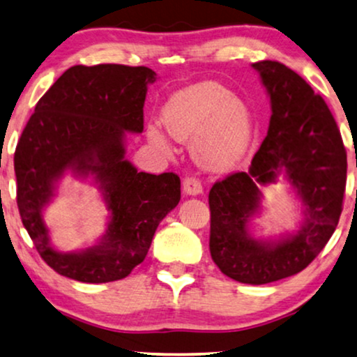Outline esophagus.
Segmentation results:
<instances>
[{"label": "esophagus", "instance_id": "obj_1", "mask_svg": "<svg viewBox=\"0 0 357 357\" xmlns=\"http://www.w3.org/2000/svg\"><path fill=\"white\" fill-rule=\"evenodd\" d=\"M182 187L187 195H199L203 192V185L197 177H185Z\"/></svg>", "mask_w": 357, "mask_h": 357}]
</instances>
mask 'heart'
I'll return each instance as SVG.
<instances>
[{
	"label": "heart",
	"mask_w": 357,
	"mask_h": 357,
	"mask_svg": "<svg viewBox=\"0 0 357 357\" xmlns=\"http://www.w3.org/2000/svg\"><path fill=\"white\" fill-rule=\"evenodd\" d=\"M167 133L178 141H190L195 158L209 169L232 165L245 153L250 141V115L242 102L216 82H199L170 97L162 110ZM151 143L170 148L167 136L149 126Z\"/></svg>",
	"instance_id": "heart-1"
}]
</instances>
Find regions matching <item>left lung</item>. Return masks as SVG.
Masks as SVG:
<instances>
[{"instance_id":"left-lung-1","label":"left lung","mask_w":357,"mask_h":357,"mask_svg":"<svg viewBox=\"0 0 357 357\" xmlns=\"http://www.w3.org/2000/svg\"><path fill=\"white\" fill-rule=\"evenodd\" d=\"M271 102L268 135L248 172H236L209 190V252L224 275L266 284L297 275L333 236L343 211L346 149L328 105L305 79L280 61L252 65ZM284 174L305 204L299 231L276 243L255 241L248 222L265 184Z\"/></svg>"}]
</instances>
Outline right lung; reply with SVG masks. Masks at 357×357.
I'll return each instance as SVG.
<instances>
[{"instance_id": "obj_1", "label": "right lung", "mask_w": 357, "mask_h": 357, "mask_svg": "<svg viewBox=\"0 0 357 357\" xmlns=\"http://www.w3.org/2000/svg\"><path fill=\"white\" fill-rule=\"evenodd\" d=\"M154 81L146 66H71L37 102L17 141L19 214L38 255L58 275L81 282L123 280L144 260L159 222L180 202L177 174L138 172L125 159V135L143 131L146 92ZM68 168L96 174L111 211L102 241L76 254L52 249L41 219Z\"/></svg>"}]
</instances>
